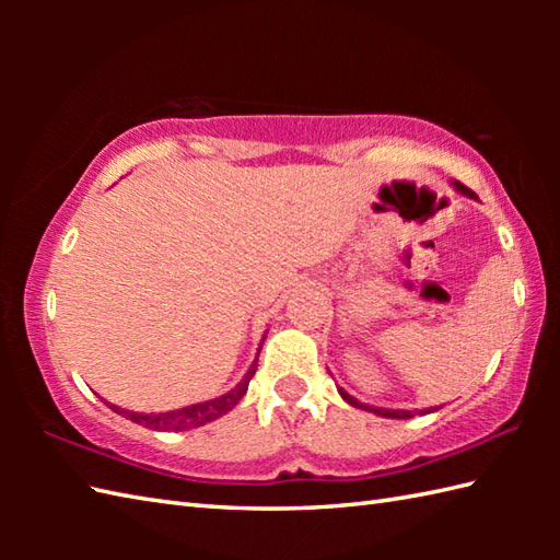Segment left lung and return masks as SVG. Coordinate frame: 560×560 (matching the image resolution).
<instances>
[{
  "label": "left lung",
  "instance_id": "left-lung-1",
  "mask_svg": "<svg viewBox=\"0 0 560 560\" xmlns=\"http://www.w3.org/2000/svg\"><path fill=\"white\" fill-rule=\"evenodd\" d=\"M455 187L459 189L462 195L477 197V195L471 192V189H469L467 185L455 183ZM339 395H341L343 399H347V401L351 404V407H359V409H365V411H373V413H377V416H387V419H411V416H413L411 411H404V409H377V407H368V404H361L359 399H353V397H351V395H347V392H343V389H339Z\"/></svg>",
  "mask_w": 560,
  "mask_h": 560
}]
</instances>
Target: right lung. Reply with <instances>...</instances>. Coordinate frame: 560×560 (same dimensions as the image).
Listing matches in <instances>:
<instances>
[{"label": "right lung", "instance_id": "add662e5", "mask_svg": "<svg viewBox=\"0 0 560 560\" xmlns=\"http://www.w3.org/2000/svg\"><path fill=\"white\" fill-rule=\"evenodd\" d=\"M255 375V368H249V373L245 375V380L235 389H231L229 395L217 397V399H209V401H199L192 404V407H185V409H177V411H165V413H135V411H125V409H117L113 404L108 407L117 413H122L125 419L135 421L144 428H151V431H187V428H197V425H205L209 421H217L219 416L229 413L237 401L243 399V395L247 392L249 380Z\"/></svg>", "mask_w": 560, "mask_h": 560}]
</instances>
